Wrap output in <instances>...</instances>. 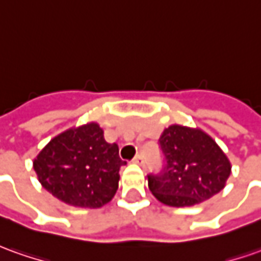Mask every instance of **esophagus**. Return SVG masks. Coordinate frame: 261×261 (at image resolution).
Returning a JSON list of instances; mask_svg holds the SVG:
<instances>
[{
    "mask_svg": "<svg viewBox=\"0 0 261 261\" xmlns=\"http://www.w3.org/2000/svg\"><path fill=\"white\" fill-rule=\"evenodd\" d=\"M134 162L135 163H138V165H141V166H145V163H146V161H145V156L142 153H138L136 156L134 158Z\"/></svg>",
    "mask_w": 261,
    "mask_h": 261,
    "instance_id": "1",
    "label": "esophagus"
}]
</instances>
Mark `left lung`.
<instances>
[{"instance_id": "obj_1", "label": "left lung", "mask_w": 261, "mask_h": 261, "mask_svg": "<svg viewBox=\"0 0 261 261\" xmlns=\"http://www.w3.org/2000/svg\"><path fill=\"white\" fill-rule=\"evenodd\" d=\"M163 168L149 173L150 192L173 207L193 206L219 193L230 176V162L216 142L199 129L172 125L159 139Z\"/></svg>"}]
</instances>
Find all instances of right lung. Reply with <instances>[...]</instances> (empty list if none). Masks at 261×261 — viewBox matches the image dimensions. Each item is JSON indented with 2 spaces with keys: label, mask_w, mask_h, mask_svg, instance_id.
I'll list each match as a JSON object with an SVG mask.
<instances>
[{
  "label": "right lung",
  "mask_w": 261,
  "mask_h": 261,
  "mask_svg": "<svg viewBox=\"0 0 261 261\" xmlns=\"http://www.w3.org/2000/svg\"><path fill=\"white\" fill-rule=\"evenodd\" d=\"M116 143H108L98 123L69 129L54 138L34 161L38 179L59 200L98 209L118 190L120 166Z\"/></svg>",
  "instance_id": "add662e5"
}]
</instances>
